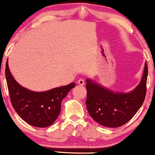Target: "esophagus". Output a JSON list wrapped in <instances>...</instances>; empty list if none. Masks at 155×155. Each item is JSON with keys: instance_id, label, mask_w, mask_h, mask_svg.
<instances>
[{"instance_id": "34e87169", "label": "esophagus", "mask_w": 155, "mask_h": 155, "mask_svg": "<svg viewBox=\"0 0 155 155\" xmlns=\"http://www.w3.org/2000/svg\"><path fill=\"white\" fill-rule=\"evenodd\" d=\"M77 83L79 84V85H84V80L83 79H79V80H78Z\"/></svg>"}]
</instances>
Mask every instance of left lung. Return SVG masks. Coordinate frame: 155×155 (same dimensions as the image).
<instances>
[{"mask_svg": "<svg viewBox=\"0 0 155 155\" xmlns=\"http://www.w3.org/2000/svg\"><path fill=\"white\" fill-rule=\"evenodd\" d=\"M147 75L148 67L145 63L140 83L129 92L113 91L92 79H87L86 105L92 118L108 127H117L127 123L144 101Z\"/></svg>", "mask_w": 155, "mask_h": 155, "instance_id": "obj_1", "label": "left lung"}]
</instances>
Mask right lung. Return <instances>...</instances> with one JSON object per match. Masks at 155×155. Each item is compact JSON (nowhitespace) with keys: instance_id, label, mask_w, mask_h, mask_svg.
I'll return each mask as SVG.
<instances>
[{"instance_id":"add662e5","label":"right lung","mask_w":155,"mask_h":155,"mask_svg":"<svg viewBox=\"0 0 155 155\" xmlns=\"http://www.w3.org/2000/svg\"><path fill=\"white\" fill-rule=\"evenodd\" d=\"M6 79L13 108L25 122L37 127H47L54 123L60 114L62 101L76 86L73 82L47 91H32L15 79L8 68V60Z\"/></svg>"}]
</instances>
